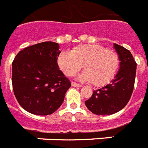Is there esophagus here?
Segmentation results:
<instances>
[{
	"instance_id": "34e87169",
	"label": "esophagus",
	"mask_w": 148,
	"mask_h": 148,
	"mask_svg": "<svg viewBox=\"0 0 148 148\" xmlns=\"http://www.w3.org/2000/svg\"><path fill=\"white\" fill-rule=\"evenodd\" d=\"M72 86H73V87H76V88H79V87H82V85L73 82H72Z\"/></svg>"
}]
</instances>
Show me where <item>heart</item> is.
Here are the masks:
<instances>
[{"label":"heart","instance_id":"b5f03b06","mask_svg":"<svg viewBox=\"0 0 148 148\" xmlns=\"http://www.w3.org/2000/svg\"><path fill=\"white\" fill-rule=\"evenodd\" d=\"M58 65L67 76H73L83 68L79 79L90 81L94 86L101 87L112 81L119 66L116 52L99 44H82L71 52L62 51L58 56Z\"/></svg>","mask_w":148,"mask_h":148}]
</instances>
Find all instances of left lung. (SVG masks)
<instances>
[{
  "mask_svg": "<svg viewBox=\"0 0 148 148\" xmlns=\"http://www.w3.org/2000/svg\"><path fill=\"white\" fill-rule=\"evenodd\" d=\"M120 68L109 84L93 92L85 101L86 107L97 115H109L119 112L129 101L134 89L137 63L129 50L114 43Z\"/></svg>",
  "mask_w": 148,
  "mask_h": 148,
  "instance_id": "obj_1",
  "label": "left lung"
}]
</instances>
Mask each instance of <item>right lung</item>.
Returning <instances> with one entry per match:
<instances>
[{
	"mask_svg": "<svg viewBox=\"0 0 148 148\" xmlns=\"http://www.w3.org/2000/svg\"><path fill=\"white\" fill-rule=\"evenodd\" d=\"M59 43L42 42L26 47L12 62L14 95L27 112L37 115L53 114L64 101L71 83L59 69Z\"/></svg>",
	"mask_w": 148,
	"mask_h": 148,
	"instance_id": "1",
	"label": "right lung"
}]
</instances>
